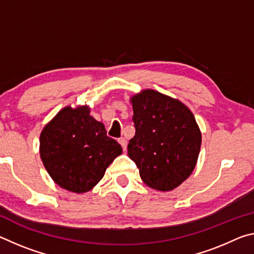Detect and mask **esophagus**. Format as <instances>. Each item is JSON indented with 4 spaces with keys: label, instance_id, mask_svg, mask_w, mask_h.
Instances as JSON below:
<instances>
[{
    "label": "esophagus",
    "instance_id": "obj_1",
    "mask_svg": "<svg viewBox=\"0 0 254 254\" xmlns=\"http://www.w3.org/2000/svg\"><path fill=\"white\" fill-rule=\"evenodd\" d=\"M118 141H119V143L121 144V147L123 148V150H126L127 149V139H124V137H120Z\"/></svg>",
    "mask_w": 254,
    "mask_h": 254
}]
</instances>
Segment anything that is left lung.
<instances>
[{"label": "left lung", "mask_w": 254, "mask_h": 254, "mask_svg": "<svg viewBox=\"0 0 254 254\" xmlns=\"http://www.w3.org/2000/svg\"><path fill=\"white\" fill-rule=\"evenodd\" d=\"M135 134L127 154L149 187L168 191L194 170L201 134L194 115L182 102L147 89L132 97Z\"/></svg>", "instance_id": "1"}]
</instances>
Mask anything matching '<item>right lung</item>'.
<instances>
[{
    "instance_id": "right-lung-1",
    "label": "right lung",
    "mask_w": 254,
    "mask_h": 254,
    "mask_svg": "<svg viewBox=\"0 0 254 254\" xmlns=\"http://www.w3.org/2000/svg\"><path fill=\"white\" fill-rule=\"evenodd\" d=\"M121 153V145L86 106L63 109L40 135L41 160L50 177L74 192L91 190Z\"/></svg>"
}]
</instances>
